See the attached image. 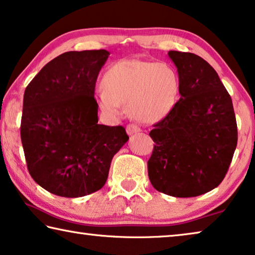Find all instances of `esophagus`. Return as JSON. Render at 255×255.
<instances>
[{"mask_svg": "<svg viewBox=\"0 0 255 255\" xmlns=\"http://www.w3.org/2000/svg\"><path fill=\"white\" fill-rule=\"evenodd\" d=\"M126 130H127V134L128 135H134L137 134V132L140 131V128L137 126V125H128L126 127Z\"/></svg>", "mask_w": 255, "mask_h": 255, "instance_id": "34e87169", "label": "esophagus"}]
</instances>
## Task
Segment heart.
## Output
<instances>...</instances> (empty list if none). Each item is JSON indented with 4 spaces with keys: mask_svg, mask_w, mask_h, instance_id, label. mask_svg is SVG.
Returning a JSON list of instances; mask_svg holds the SVG:
<instances>
[{
    "mask_svg": "<svg viewBox=\"0 0 255 255\" xmlns=\"http://www.w3.org/2000/svg\"><path fill=\"white\" fill-rule=\"evenodd\" d=\"M101 86L95 93V102L104 116L119 118L123 106L127 104L132 118L153 124L164 119L176 107L180 79L169 63L123 59L107 68Z\"/></svg>",
    "mask_w": 255,
    "mask_h": 255,
    "instance_id": "b5f03b06",
    "label": "heart"
}]
</instances>
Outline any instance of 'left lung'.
Segmentation results:
<instances>
[{
    "mask_svg": "<svg viewBox=\"0 0 255 255\" xmlns=\"http://www.w3.org/2000/svg\"><path fill=\"white\" fill-rule=\"evenodd\" d=\"M180 79V99L149 131L155 143L147 161L156 191L194 197L224 180L237 145L232 98L217 71L201 56L169 51Z\"/></svg>",
    "mask_w": 255,
    "mask_h": 255,
    "instance_id": "left-lung-1",
    "label": "left lung"
}]
</instances>
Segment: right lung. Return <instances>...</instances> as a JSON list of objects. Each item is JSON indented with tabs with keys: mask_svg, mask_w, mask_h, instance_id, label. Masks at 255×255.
Here are the masks:
<instances>
[{
	"mask_svg": "<svg viewBox=\"0 0 255 255\" xmlns=\"http://www.w3.org/2000/svg\"><path fill=\"white\" fill-rule=\"evenodd\" d=\"M109 55L66 52L26 87L20 135L27 168L54 195L80 197L102 188L113 155L129 139L123 126L98 124L95 83Z\"/></svg>",
	"mask_w": 255,
	"mask_h": 255,
	"instance_id": "1",
	"label": "right lung"
}]
</instances>
